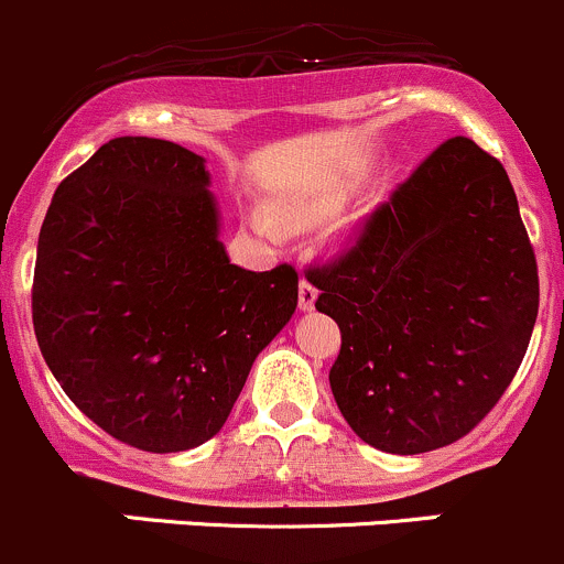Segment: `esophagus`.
I'll return each instance as SVG.
<instances>
[{
  "instance_id": "obj_1",
  "label": "esophagus",
  "mask_w": 564,
  "mask_h": 564,
  "mask_svg": "<svg viewBox=\"0 0 564 564\" xmlns=\"http://www.w3.org/2000/svg\"><path fill=\"white\" fill-rule=\"evenodd\" d=\"M315 299H317V288L306 280V276H301V282H299V306L301 310L304 312L312 310V306H315Z\"/></svg>"
}]
</instances>
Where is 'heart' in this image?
Returning a JSON list of instances; mask_svg holds the SVG:
<instances>
[{"label":"heart","mask_w":564,"mask_h":564,"mask_svg":"<svg viewBox=\"0 0 564 564\" xmlns=\"http://www.w3.org/2000/svg\"><path fill=\"white\" fill-rule=\"evenodd\" d=\"M323 216H326V208L315 203H288L280 208V221L284 227H306L312 221L323 219ZM254 227L271 238L282 236V227L274 219H269V216H254Z\"/></svg>","instance_id":"b5f03b06"}]
</instances>
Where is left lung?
Instances as JSON below:
<instances>
[{"label": "left lung", "mask_w": 564, "mask_h": 564, "mask_svg": "<svg viewBox=\"0 0 564 564\" xmlns=\"http://www.w3.org/2000/svg\"><path fill=\"white\" fill-rule=\"evenodd\" d=\"M315 306L343 334L334 400L361 442L447 447L499 403L538 321V260L499 159L438 144L323 265Z\"/></svg>", "instance_id": "8db88e82"}]
</instances>
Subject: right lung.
<instances>
[{
  "instance_id": "obj_1",
  "label": "right lung",
  "mask_w": 564,
  "mask_h": 564,
  "mask_svg": "<svg viewBox=\"0 0 564 564\" xmlns=\"http://www.w3.org/2000/svg\"><path fill=\"white\" fill-rule=\"evenodd\" d=\"M299 304V271H247L219 241L205 161L117 137L54 192L32 323L48 370L100 431L183 453L221 431Z\"/></svg>"
}]
</instances>
